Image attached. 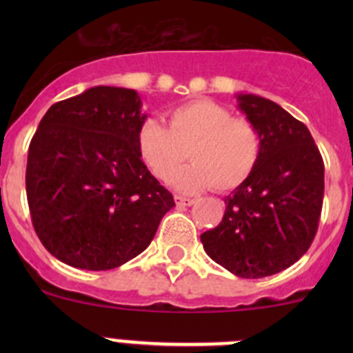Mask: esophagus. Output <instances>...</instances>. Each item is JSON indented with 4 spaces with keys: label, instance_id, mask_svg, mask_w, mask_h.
I'll use <instances>...</instances> for the list:
<instances>
[{
    "label": "esophagus",
    "instance_id": "34e87169",
    "mask_svg": "<svg viewBox=\"0 0 353 353\" xmlns=\"http://www.w3.org/2000/svg\"><path fill=\"white\" fill-rule=\"evenodd\" d=\"M174 199H176V205L177 206H191L194 203L193 198H186V196H179V194H176L174 196Z\"/></svg>",
    "mask_w": 353,
    "mask_h": 353
}]
</instances>
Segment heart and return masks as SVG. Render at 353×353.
Here are the masks:
<instances>
[{
    "label": "heart",
    "instance_id": "heart-1",
    "mask_svg": "<svg viewBox=\"0 0 353 353\" xmlns=\"http://www.w3.org/2000/svg\"><path fill=\"white\" fill-rule=\"evenodd\" d=\"M137 147L155 177L169 181L188 159V169L174 177L181 191L213 186L230 191L249 179L261 155V137L251 121L234 117L208 99L186 102L167 112V126L155 119L140 124Z\"/></svg>",
    "mask_w": 353,
    "mask_h": 353
}]
</instances>
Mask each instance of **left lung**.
Instances as JSON below:
<instances>
[{"mask_svg": "<svg viewBox=\"0 0 353 353\" xmlns=\"http://www.w3.org/2000/svg\"><path fill=\"white\" fill-rule=\"evenodd\" d=\"M259 131L254 172L232 191L223 219L201 234L206 254L241 279H263L294 265L318 232L325 163L307 126L273 101L237 94Z\"/></svg>", "mask_w": 353, "mask_h": 353, "instance_id": "obj_1", "label": "left lung"}]
</instances>
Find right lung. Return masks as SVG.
Returning a JSON list of instances; mask_svg holds the SVG:
<instances>
[{"mask_svg": "<svg viewBox=\"0 0 353 353\" xmlns=\"http://www.w3.org/2000/svg\"><path fill=\"white\" fill-rule=\"evenodd\" d=\"M147 119L131 88L92 87L56 102L28 147V208L54 258L81 270H112L148 248L172 194L138 154Z\"/></svg>", "mask_w": 353, "mask_h": 353, "instance_id": "obj_1", "label": "right lung"}]
</instances>
